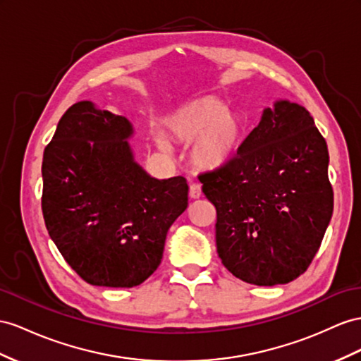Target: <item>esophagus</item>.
Segmentation results:
<instances>
[{
    "label": "esophagus",
    "mask_w": 361,
    "mask_h": 361,
    "mask_svg": "<svg viewBox=\"0 0 361 361\" xmlns=\"http://www.w3.org/2000/svg\"><path fill=\"white\" fill-rule=\"evenodd\" d=\"M201 186L198 183H192L190 186H189V195H190V198L192 200H197V198H200L201 197Z\"/></svg>",
    "instance_id": "esophagus-1"
}]
</instances>
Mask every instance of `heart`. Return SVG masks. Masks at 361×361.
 I'll use <instances>...</instances> for the list:
<instances>
[{
  "instance_id": "heart-1",
  "label": "heart",
  "mask_w": 361,
  "mask_h": 361,
  "mask_svg": "<svg viewBox=\"0 0 361 361\" xmlns=\"http://www.w3.org/2000/svg\"><path fill=\"white\" fill-rule=\"evenodd\" d=\"M163 128L175 142L190 143V163L200 171H216L235 159L245 137V120L216 96L184 102L163 117ZM154 140L168 149L161 134Z\"/></svg>"
}]
</instances>
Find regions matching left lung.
<instances>
[{"label":"left lung","mask_w":361,"mask_h":361,"mask_svg":"<svg viewBox=\"0 0 361 361\" xmlns=\"http://www.w3.org/2000/svg\"><path fill=\"white\" fill-rule=\"evenodd\" d=\"M328 146L302 105L262 111L235 159L200 175L216 207V250L239 279L273 286L307 271L332 216Z\"/></svg>","instance_id":"1"}]
</instances>
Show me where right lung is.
<instances>
[{
  "label": "right lung",
  "instance_id": "add662e5",
  "mask_svg": "<svg viewBox=\"0 0 361 361\" xmlns=\"http://www.w3.org/2000/svg\"><path fill=\"white\" fill-rule=\"evenodd\" d=\"M133 123L88 100L59 120L42 159V214L63 259L91 285L131 288L161 262L188 209L186 178L157 180L135 161Z\"/></svg>",
  "mask_w": 361,
  "mask_h": 361
}]
</instances>
